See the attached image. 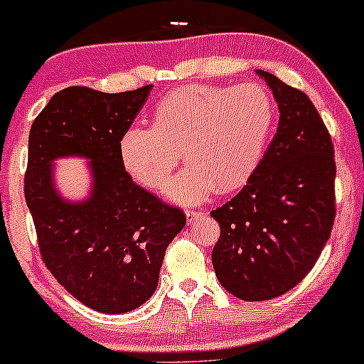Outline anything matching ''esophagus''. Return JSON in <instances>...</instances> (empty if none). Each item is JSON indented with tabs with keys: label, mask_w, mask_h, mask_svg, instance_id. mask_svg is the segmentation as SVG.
Returning <instances> with one entry per match:
<instances>
[{
	"label": "esophagus",
	"mask_w": 364,
	"mask_h": 364,
	"mask_svg": "<svg viewBox=\"0 0 364 364\" xmlns=\"http://www.w3.org/2000/svg\"><path fill=\"white\" fill-rule=\"evenodd\" d=\"M204 215V209H186V218H188V222H193L196 218H199V216Z\"/></svg>",
	"instance_id": "esophagus-1"
}]
</instances>
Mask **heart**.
I'll list each match as a JSON object with an SVG mask.
<instances>
[{"mask_svg": "<svg viewBox=\"0 0 364 364\" xmlns=\"http://www.w3.org/2000/svg\"><path fill=\"white\" fill-rule=\"evenodd\" d=\"M277 105L264 86H185L156 105L153 127L132 124L119 142L128 174L156 190L183 159L188 165L165 186L174 203L196 204L213 190L232 192L259 167Z\"/></svg>", "mask_w": 364, "mask_h": 364, "instance_id": "1", "label": "heart"}]
</instances>
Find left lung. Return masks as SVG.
I'll list each match as a JSON object with an SVG mask.
<instances>
[{
  "instance_id": "8db88e82",
  "label": "left lung",
  "mask_w": 364,
  "mask_h": 364,
  "mask_svg": "<svg viewBox=\"0 0 364 364\" xmlns=\"http://www.w3.org/2000/svg\"><path fill=\"white\" fill-rule=\"evenodd\" d=\"M280 111L277 134L236 197L211 211L220 223L213 267L243 301L296 287L317 262L335 223V148L303 91L257 70Z\"/></svg>"
}]
</instances>
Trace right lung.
<instances>
[{
	"instance_id": "add662e5",
	"label": "right lung",
	"mask_w": 364,
	"mask_h": 364,
	"mask_svg": "<svg viewBox=\"0 0 364 364\" xmlns=\"http://www.w3.org/2000/svg\"><path fill=\"white\" fill-rule=\"evenodd\" d=\"M149 91L67 87L29 130L24 197L40 255L60 285L102 314L132 311L153 296L165 250L186 223L181 209L135 185L121 161V137ZM72 154L92 160L94 188L82 203L65 201L52 181V161Z\"/></svg>"
}]
</instances>
